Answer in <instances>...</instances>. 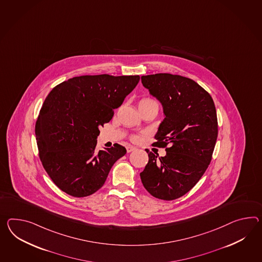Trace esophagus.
I'll return each instance as SVG.
<instances>
[{
	"instance_id": "1",
	"label": "esophagus",
	"mask_w": 262,
	"mask_h": 262,
	"mask_svg": "<svg viewBox=\"0 0 262 262\" xmlns=\"http://www.w3.org/2000/svg\"><path fill=\"white\" fill-rule=\"evenodd\" d=\"M126 148H127V151H128V152H132V151H134V150L136 149V148H135L134 147H133V146H127Z\"/></svg>"
}]
</instances>
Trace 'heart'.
I'll return each instance as SVG.
<instances>
[{
    "mask_svg": "<svg viewBox=\"0 0 262 262\" xmlns=\"http://www.w3.org/2000/svg\"><path fill=\"white\" fill-rule=\"evenodd\" d=\"M147 107H152V108L158 110L159 105H158V102L155 99H152V98H143L138 102V108H147ZM132 139L134 141H136L138 139V137L137 136H133Z\"/></svg>",
    "mask_w": 262,
    "mask_h": 262,
    "instance_id": "b5f03b06",
    "label": "heart"
}]
</instances>
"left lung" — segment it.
I'll return each mask as SVG.
<instances>
[{"label": "left lung", "instance_id": "8db88e82", "mask_svg": "<svg viewBox=\"0 0 262 262\" xmlns=\"http://www.w3.org/2000/svg\"><path fill=\"white\" fill-rule=\"evenodd\" d=\"M141 80L163 106L165 118L152 145L166 151L159 157L146 150L148 163L141 181L155 198L171 201L189 191L210 164L217 137L215 104L203 87L187 77L155 74Z\"/></svg>", "mask_w": 262, "mask_h": 262}]
</instances>
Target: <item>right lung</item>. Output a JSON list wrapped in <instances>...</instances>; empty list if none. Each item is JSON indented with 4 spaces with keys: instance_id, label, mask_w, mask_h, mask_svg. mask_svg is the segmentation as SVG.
<instances>
[{
    "instance_id": "right-lung-1",
    "label": "right lung",
    "mask_w": 262,
    "mask_h": 262,
    "mask_svg": "<svg viewBox=\"0 0 262 262\" xmlns=\"http://www.w3.org/2000/svg\"><path fill=\"white\" fill-rule=\"evenodd\" d=\"M139 76H81L58 84L40 108L35 134L45 171L59 189L86 197L102 187L126 148L96 150L99 128L114 116Z\"/></svg>"
}]
</instances>
